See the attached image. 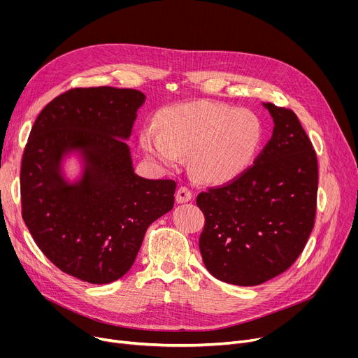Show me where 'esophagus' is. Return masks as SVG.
Listing matches in <instances>:
<instances>
[{
    "label": "esophagus",
    "mask_w": 358,
    "mask_h": 358,
    "mask_svg": "<svg viewBox=\"0 0 358 358\" xmlns=\"http://www.w3.org/2000/svg\"><path fill=\"white\" fill-rule=\"evenodd\" d=\"M176 199H177L178 203L190 201V200H192V190L189 189V187H185V185L178 187V190H177V193H176Z\"/></svg>",
    "instance_id": "1"
}]
</instances>
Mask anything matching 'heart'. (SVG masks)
<instances>
[{
	"label": "heart",
	"instance_id": "obj_1",
	"mask_svg": "<svg viewBox=\"0 0 358 358\" xmlns=\"http://www.w3.org/2000/svg\"><path fill=\"white\" fill-rule=\"evenodd\" d=\"M158 127L141 130L143 154L165 168L176 166L180 155H190L194 174L208 182L229 181L245 171L262 135L252 111L212 101L169 107L159 116Z\"/></svg>",
	"mask_w": 358,
	"mask_h": 358
}]
</instances>
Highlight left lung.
Instances as JSON below:
<instances>
[{
  "instance_id": "left-lung-1",
  "label": "left lung",
  "mask_w": 358,
  "mask_h": 358,
  "mask_svg": "<svg viewBox=\"0 0 358 358\" xmlns=\"http://www.w3.org/2000/svg\"><path fill=\"white\" fill-rule=\"evenodd\" d=\"M273 136L254 164L196 203L204 215L199 248L208 271L236 286H257L285 273L313 229L317 159L294 111L264 104Z\"/></svg>"
}]
</instances>
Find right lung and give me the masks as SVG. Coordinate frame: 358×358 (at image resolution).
<instances>
[{"label": "right lung", "mask_w": 358, "mask_h": 358, "mask_svg": "<svg viewBox=\"0 0 358 358\" xmlns=\"http://www.w3.org/2000/svg\"><path fill=\"white\" fill-rule=\"evenodd\" d=\"M145 94L131 88H72L37 116L26 143L22 216L36 245L61 271L107 285L134 266L148 227L173 209L176 181L134 173L129 146ZM71 147L87 158L83 180L63 182Z\"/></svg>", "instance_id": "1"}]
</instances>
